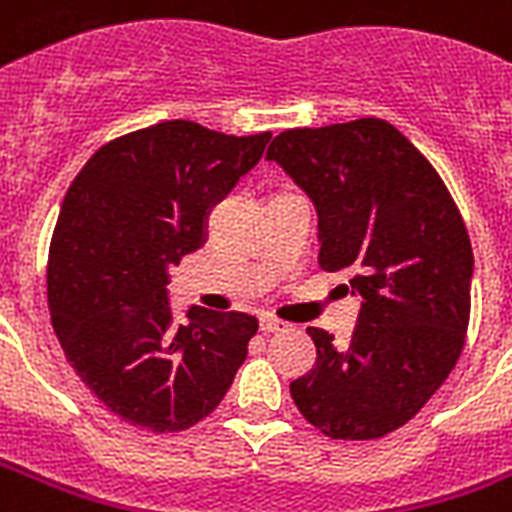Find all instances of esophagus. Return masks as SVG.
Segmentation results:
<instances>
[{"instance_id": "1", "label": "esophagus", "mask_w": 512, "mask_h": 512, "mask_svg": "<svg viewBox=\"0 0 512 512\" xmlns=\"http://www.w3.org/2000/svg\"><path fill=\"white\" fill-rule=\"evenodd\" d=\"M281 327H284V321L273 319V316H263V319H260V329H263V332H279Z\"/></svg>"}]
</instances>
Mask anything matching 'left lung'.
<instances>
[{"mask_svg":"<svg viewBox=\"0 0 512 512\" xmlns=\"http://www.w3.org/2000/svg\"><path fill=\"white\" fill-rule=\"evenodd\" d=\"M268 159L319 212V265L361 295L353 337L308 327L316 366L289 385L324 436L372 441L412 420L465 345L473 247L433 164L385 119L276 135Z\"/></svg>","mask_w":512,"mask_h":512,"instance_id":"left-lung-1","label":"left lung"}]
</instances>
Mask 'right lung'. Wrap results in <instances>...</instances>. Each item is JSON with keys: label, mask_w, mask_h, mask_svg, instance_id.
<instances>
[{"label": "right lung", "mask_w": 512, "mask_h": 512, "mask_svg": "<svg viewBox=\"0 0 512 512\" xmlns=\"http://www.w3.org/2000/svg\"><path fill=\"white\" fill-rule=\"evenodd\" d=\"M268 140L162 122L98 148L68 188L47 260L52 329L84 385L135 428L196 425L247 358L255 316L191 308L175 324L167 284Z\"/></svg>", "instance_id": "add662e5"}]
</instances>
